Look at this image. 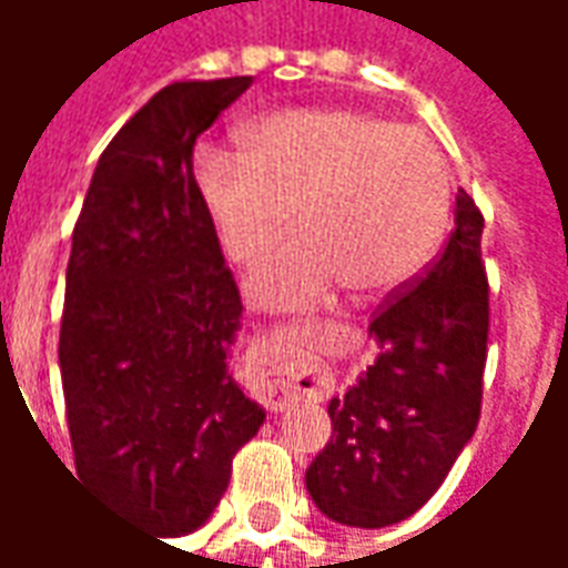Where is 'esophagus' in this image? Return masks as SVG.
Instances as JSON below:
<instances>
[{
	"instance_id": "esophagus-1",
	"label": "esophagus",
	"mask_w": 568,
	"mask_h": 568,
	"mask_svg": "<svg viewBox=\"0 0 568 568\" xmlns=\"http://www.w3.org/2000/svg\"><path fill=\"white\" fill-rule=\"evenodd\" d=\"M258 389L283 407L297 398H325L334 389V377L316 358H292V362H261Z\"/></svg>"
}]
</instances>
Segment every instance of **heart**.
<instances>
[{
	"label": "heart",
	"mask_w": 568,
	"mask_h": 568,
	"mask_svg": "<svg viewBox=\"0 0 568 568\" xmlns=\"http://www.w3.org/2000/svg\"><path fill=\"white\" fill-rule=\"evenodd\" d=\"M243 151L200 145L194 187L219 246L255 264L252 304L295 313L346 285L377 297L423 271L450 212V175L423 130L356 109H295L248 124ZM293 215L288 216L287 212Z\"/></svg>",
	"instance_id": "b5f03b06"
}]
</instances>
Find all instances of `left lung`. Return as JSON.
Returning a JSON list of instances; mask_svg holds the SVG:
<instances>
[{"instance_id":"8db88e82","label":"left lung","mask_w":568,"mask_h":568,"mask_svg":"<svg viewBox=\"0 0 568 568\" xmlns=\"http://www.w3.org/2000/svg\"><path fill=\"white\" fill-rule=\"evenodd\" d=\"M480 234L484 215L459 187L440 258L371 322L381 353L328 402L332 438L304 480L334 524H402L435 496L475 435L489 332Z\"/></svg>"}]
</instances>
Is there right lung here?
Instances as JSON below:
<instances>
[{"label":"right lung","instance_id":"1","mask_svg":"<svg viewBox=\"0 0 568 568\" xmlns=\"http://www.w3.org/2000/svg\"><path fill=\"white\" fill-rule=\"evenodd\" d=\"M248 84L154 93L100 154L72 231L60 377L75 468L158 538L210 520L267 417L231 374L243 304L194 187V142Z\"/></svg>","mask_w":568,"mask_h":568}]
</instances>
